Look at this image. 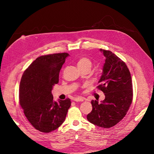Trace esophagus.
Masks as SVG:
<instances>
[{"label":"esophagus","mask_w":154,"mask_h":154,"mask_svg":"<svg viewBox=\"0 0 154 154\" xmlns=\"http://www.w3.org/2000/svg\"><path fill=\"white\" fill-rule=\"evenodd\" d=\"M73 100H74V101L78 102V101H83V100H84V99H83V97H74Z\"/></svg>","instance_id":"1"}]
</instances>
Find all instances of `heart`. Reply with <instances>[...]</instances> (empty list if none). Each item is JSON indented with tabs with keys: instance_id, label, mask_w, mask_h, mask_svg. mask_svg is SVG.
I'll use <instances>...</instances> for the list:
<instances>
[{
	"instance_id": "b5f03b06",
	"label": "heart",
	"mask_w": 154,
	"mask_h": 154,
	"mask_svg": "<svg viewBox=\"0 0 154 154\" xmlns=\"http://www.w3.org/2000/svg\"><path fill=\"white\" fill-rule=\"evenodd\" d=\"M92 63L91 60L85 57L81 58L78 62V67H91Z\"/></svg>"
}]
</instances>
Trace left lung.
I'll return each mask as SVG.
<instances>
[{
  "label": "left lung",
  "mask_w": 154,
  "mask_h": 154,
  "mask_svg": "<svg viewBox=\"0 0 154 154\" xmlns=\"http://www.w3.org/2000/svg\"><path fill=\"white\" fill-rule=\"evenodd\" d=\"M105 58L97 88L103 91L105 100H92V110L87 120L102 128L114 127L127 114L133 97L132 82L127 65L110 51L100 49Z\"/></svg>",
  "instance_id": "1"
}]
</instances>
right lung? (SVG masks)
Returning <instances> with one entry per match:
<instances>
[{
	"mask_svg": "<svg viewBox=\"0 0 154 154\" xmlns=\"http://www.w3.org/2000/svg\"><path fill=\"white\" fill-rule=\"evenodd\" d=\"M68 57L66 53L42 56L31 63L22 76L20 105L29 123L42 132L49 133L58 128L71 106L69 98L56 101L51 94Z\"/></svg>",
	"mask_w": 154,
	"mask_h": 154,
	"instance_id": "add662e5",
	"label": "right lung"
}]
</instances>
